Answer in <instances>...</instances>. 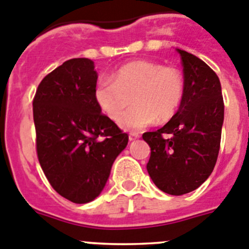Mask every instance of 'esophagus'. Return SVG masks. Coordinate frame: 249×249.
<instances>
[{
    "mask_svg": "<svg viewBox=\"0 0 249 249\" xmlns=\"http://www.w3.org/2000/svg\"><path fill=\"white\" fill-rule=\"evenodd\" d=\"M140 138V134L139 133H130V135H129V140L130 141H134V140H136V139H139Z\"/></svg>",
    "mask_w": 249,
    "mask_h": 249,
    "instance_id": "1",
    "label": "esophagus"
}]
</instances>
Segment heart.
Returning <instances> with one entry per match:
<instances>
[{"label": "heart", "instance_id": "obj_1", "mask_svg": "<svg viewBox=\"0 0 249 249\" xmlns=\"http://www.w3.org/2000/svg\"><path fill=\"white\" fill-rule=\"evenodd\" d=\"M182 97L180 71L149 60L120 67L114 79L103 78L95 88L99 108L114 122L119 120L131 101L136 103L119 122L125 130H141L155 122H167L178 111Z\"/></svg>", "mask_w": 249, "mask_h": 249}]
</instances>
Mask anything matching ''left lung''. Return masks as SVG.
Segmentation results:
<instances>
[{
    "instance_id": "left-lung-1",
    "label": "left lung",
    "mask_w": 249,
    "mask_h": 249,
    "mask_svg": "<svg viewBox=\"0 0 249 249\" xmlns=\"http://www.w3.org/2000/svg\"><path fill=\"white\" fill-rule=\"evenodd\" d=\"M183 67V97L170 122L142 139L151 149L147 172L165 194L180 196L200 187L213 171L225 105L217 74L191 53L176 48ZM162 133L173 138L163 139Z\"/></svg>"
}]
</instances>
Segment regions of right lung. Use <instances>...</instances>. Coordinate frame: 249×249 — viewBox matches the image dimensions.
<instances>
[{
	"instance_id": "add662e5",
	"label": "right lung",
	"mask_w": 249,
	"mask_h": 249,
	"mask_svg": "<svg viewBox=\"0 0 249 249\" xmlns=\"http://www.w3.org/2000/svg\"><path fill=\"white\" fill-rule=\"evenodd\" d=\"M93 60L73 58L43 78L33 99L37 155L53 189L74 203L104 190L129 136L102 114Z\"/></svg>"
}]
</instances>
